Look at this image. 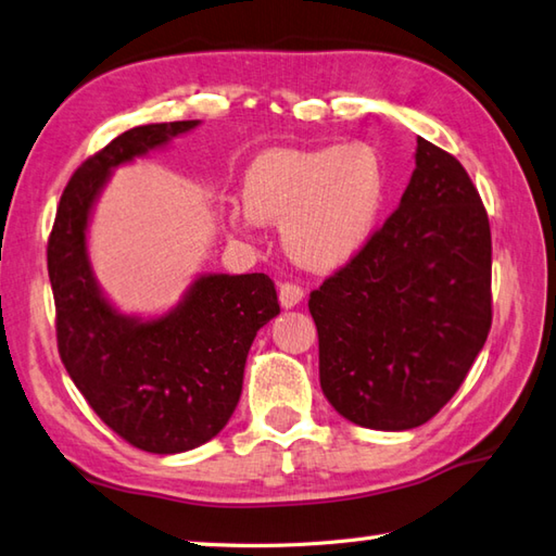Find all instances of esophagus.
Instances as JSON below:
<instances>
[{
  "label": "esophagus",
  "instance_id": "esophagus-1",
  "mask_svg": "<svg viewBox=\"0 0 556 556\" xmlns=\"http://www.w3.org/2000/svg\"><path fill=\"white\" fill-rule=\"evenodd\" d=\"M302 298H305V290H302L300 286H295V282H282V286L278 288V300L280 305L286 309H292L298 307Z\"/></svg>",
  "mask_w": 556,
  "mask_h": 556
}]
</instances>
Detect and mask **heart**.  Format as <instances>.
<instances>
[{
    "instance_id": "heart-1",
    "label": "heart",
    "mask_w": 556,
    "mask_h": 556,
    "mask_svg": "<svg viewBox=\"0 0 556 556\" xmlns=\"http://www.w3.org/2000/svg\"><path fill=\"white\" fill-rule=\"evenodd\" d=\"M387 198L382 156L368 142L270 150L244 174V207L227 227L247 235L258 223L282 225L286 254L307 270L341 268L368 244Z\"/></svg>"
}]
</instances>
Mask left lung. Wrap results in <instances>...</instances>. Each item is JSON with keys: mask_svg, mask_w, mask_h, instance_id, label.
I'll return each instance as SVG.
<instances>
[{"mask_svg": "<svg viewBox=\"0 0 556 556\" xmlns=\"http://www.w3.org/2000/svg\"><path fill=\"white\" fill-rule=\"evenodd\" d=\"M416 144L400 207L309 295L321 392L372 431H408L441 412L491 329L484 205L453 154Z\"/></svg>", "mask_w": 556, "mask_h": 556, "instance_id": "1", "label": "left lung"}]
</instances>
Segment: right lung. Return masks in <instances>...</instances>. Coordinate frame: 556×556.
Returning a JSON list of instances; mask_svg holds the SVG:
<instances>
[{"mask_svg": "<svg viewBox=\"0 0 556 556\" xmlns=\"http://www.w3.org/2000/svg\"><path fill=\"white\" fill-rule=\"evenodd\" d=\"M201 121L138 125L72 176L48 242L60 358L103 424L154 455L201 447L232 418L256 331L280 314L266 274H198L162 314L123 312L99 286L89 225L111 174Z\"/></svg>", "mask_w": 556, "mask_h": 556, "instance_id": "add662e5", "label": "right lung"}]
</instances>
